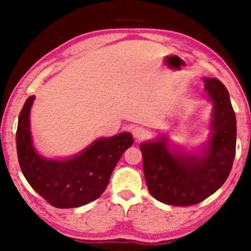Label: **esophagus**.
I'll use <instances>...</instances> for the list:
<instances>
[{"label":"esophagus","mask_w":251,"mask_h":251,"mask_svg":"<svg viewBox=\"0 0 251 251\" xmlns=\"http://www.w3.org/2000/svg\"><path fill=\"white\" fill-rule=\"evenodd\" d=\"M132 134H133V137L135 138V139L140 140V139H144V138L148 135V131L143 127H134L133 129H132Z\"/></svg>","instance_id":"obj_1"}]
</instances>
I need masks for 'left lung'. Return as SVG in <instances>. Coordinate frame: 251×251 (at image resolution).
Returning <instances> with one entry per match:
<instances>
[{"label":"left lung","instance_id":"left-lung-1","mask_svg":"<svg viewBox=\"0 0 251 251\" xmlns=\"http://www.w3.org/2000/svg\"><path fill=\"white\" fill-rule=\"evenodd\" d=\"M214 103L211 135L201 154L178 153L165 137L140 144L146 185L157 201L175 206L200 203L217 191L231 171L236 153V117L226 86L204 77Z\"/></svg>","mask_w":251,"mask_h":251}]
</instances>
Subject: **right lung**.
I'll return each mask as SVG.
<instances>
[{
    "label": "right lung",
    "instance_id": "1",
    "mask_svg": "<svg viewBox=\"0 0 251 251\" xmlns=\"http://www.w3.org/2000/svg\"><path fill=\"white\" fill-rule=\"evenodd\" d=\"M35 97L25 100L16 131V149L20 168L35 191L55 208L68 209L85 205L102 195L126 149L133 137L123 132L100 138L81 153L68 159H47L36 152L30 133L29 113Z\"/></svg>",
    "mask_w": 251,
    "mask_h": 251
}]
</instances>
